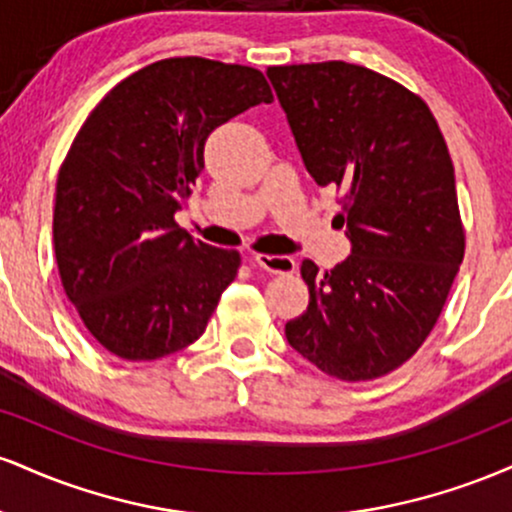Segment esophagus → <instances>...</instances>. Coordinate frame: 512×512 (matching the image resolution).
Returning a JSON list of instances; mask_svg holds the SVG:
<instances>
[{
  "instance_id": "1",
  "label": "esophagus",
  "mask_w": 512,
  "mask_h": 512,
  "mask_svg": "<svg viewBox=\"0 0 512 512\" xmlns=\"http://www.w3.org/2000/svg\"><path fill=\"white\" fill-rule=\"evenodd\" d=\"M255 267L269 274H293L296 272V260L289 255H255Z\"/></svg>"
}]
</instances>
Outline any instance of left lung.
<instances>
[{
  "instance_id": "1",
  "label": "left lung",
  "mask_w": 512,
  "mask_h": 512,
  "mask_svg": "<svg viewBox=\"0 0 512 512\" xmlns=\"http://www.w3.org/2000/svg\"><path fill=\"white\" fill-rule=\"evenodd\" d=\"M305 168L342 190L351 255L303 260L310 303L286 339L332 378L375 380L416 354L464 257L455 168L428 105L349 62L269 67Z\"/></svg>"
}]
</instances>
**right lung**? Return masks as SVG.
Here are the masks:
<instances>
[{"label": "right lung", "instance_id": "obj_1", "mask_svg": "<svg viewBox=\"0 0 512 512\" xmlns=\"http://www.w3.org/2000/svg\"><path fill=\"white\" fill-rule=\"evenodd\" d=\"M272 101L257 69L170 57L127 76L86 117L57 175L52 243L64 293L110 354L154 361L207 330L240 255L187 236L175 211L209 134Z\"/></svg>", "mask_w": 512, "mask_h": 512}]
</instances>
